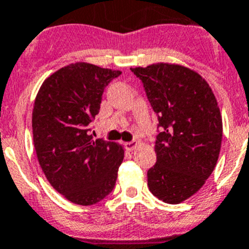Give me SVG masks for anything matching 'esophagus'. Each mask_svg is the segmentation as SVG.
<instances>
[{
    "label": "esophagus",
    "instance_id": "esophagus-1",
    "mask_svg": "<svg viewBox=\"0 0 249 249\" xmlns=\"http://www.w3.org/2000/svg\"><path fill=\"white\" fill-rule=\"evenodd\" d=\"M138 145H139V142H137V141L127 142V143H124V146H126L127 150H129V151L134 150V149H136Z\"/></svg>",
    "mask_w": 249,
    "mask_h": 249
}]
</instances>
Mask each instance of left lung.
I'll return each instance as SVG.
<instances>
[{
  "instance_id": "8db88e82",
  "label": "left lung",
  "mask_w": 249,
  "mask_h": 249,
  "mask_svg": "<svg viewBox=\"0 0 249 249\" xmlns=\"http://www.w3.org/2000/svg\"><path fill=\"white\" fill-rule=\"evenodd\" d=\"M131 71L143 82L161 128L149 189L162 202L179 204L202 188L216 166L222 141L216 98L207 80L184 66L161 62Z\"/></svg>"
}]
</instances>
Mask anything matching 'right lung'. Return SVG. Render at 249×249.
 <instances>
[{
	"mask_svg": "<svg viewBox=\"0 0 249 249\" xmlns=\"http://www.w3.org/2000/svg\"><path fill=\"white\" fill-rule=\"evenodd\" d=\"M121 71L77 62L45 79L33 108L37 160L53 188L74 204L93 205L115 187L124 151L95 139L89 124L100 110L104 89Z\"/></svg>",
	"mask_w": 249,
	"mask_h": 249,
	"instance_id": "1",
	"label": "right lung"
}]
</instances>
